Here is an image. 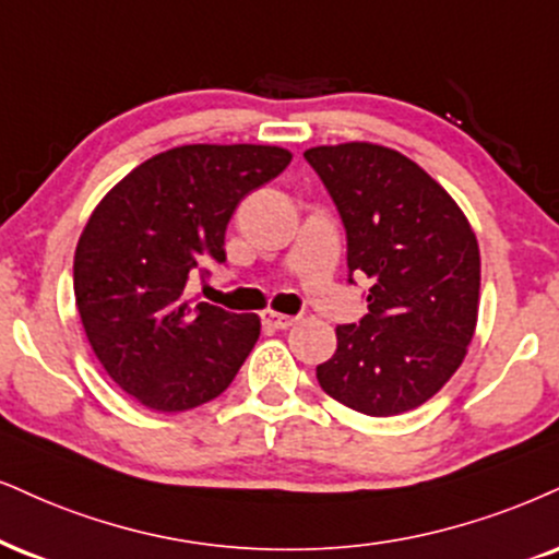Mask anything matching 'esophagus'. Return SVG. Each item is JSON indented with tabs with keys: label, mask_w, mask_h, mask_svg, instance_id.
<instances>
[{
	"label": "esophagus",
	"mask_w": 559,
	"mask_h": 559,
	"mask_svg": "<svg viewBox=\"0 0 559 559\" xmlns=\"http://www.w3.org/2000/svg\"><path fill=\"white\" fill-rule=\"evenodd\" d=\"M261 321L266 323V326H272V329H287V326H293L295 321V316H285V313H274V311H266V313H261Z\"/></svg>",
	"instance_id": "esophagus-1"
}]
</instances>
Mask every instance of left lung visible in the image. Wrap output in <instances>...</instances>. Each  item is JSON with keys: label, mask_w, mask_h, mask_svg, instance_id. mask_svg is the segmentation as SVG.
<instances>
[{"label": "left lung", "mask_w": 559, "mask_h": 559, "mask_svg": "<svg viewBox=\"0 0 559 559\" xmlns=\"http://www.w3.org/2000/svg\"><path fill=\"white\" fill-rule=\"evenodd\" d=\"M347 233V269L370 280L368 313L336 326V353L316 368L349 409L391 417L443 389L464 362L479 311V246L438 181L370 142L302 153Z\"/></svg>", "instance_id": "1"}]
</instances>
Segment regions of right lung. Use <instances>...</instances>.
Listing matches in <instances>:
<instances>
[{"label":"right lung","mask_w":559,"mask_h":559,"mask_svg":"<svg viewBox=\"0 0 559 559\" xmlns=\"http://www.w3.org/2000/svg\"><path fill=\"white\" fill-rule=\"evenodd\" d=\"M293 160L269 144H183L144 160L103 197L74 251V300L106 373L157 412L223 394L259 340L257 313L189 306L183 287L225 264L240 199Z\"/></svg>","instance_id":"add662e5"}]
</instances>
